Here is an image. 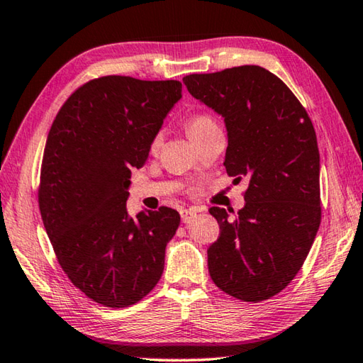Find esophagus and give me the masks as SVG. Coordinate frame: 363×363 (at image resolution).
Wrapping results in <instances>:
<instances>
[{"label": "esophagus", "mask_w": 363, "mask_h": 363, "mask_svg": "<svg viewBox=\"0 0 363 363\" xmlns=\"http://www.w3.org/2000/svg\"><path fill=\"white\" fill-rule=\"evenodd\" d=\"M195 216H196V211H194V209H182L181 211L182 223H190L191 220L195 218Z\"/></svg>", "instance_id": "34e87169"}]
</instances>
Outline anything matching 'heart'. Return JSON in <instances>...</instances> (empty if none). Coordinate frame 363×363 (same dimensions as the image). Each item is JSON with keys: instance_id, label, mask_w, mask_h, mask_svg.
Returning a JSON list of instances; mask_svg holds the SVG:
<instances>
[{"instance_id": "1", "label": "heart", "mask_w": 363, "mask_h": 363, "mask_svg": "<svg viewBox=\"0 0 363 363\" xmlns=\"http://www.w3.org/2000/svg\"><path fill=\"white\" fill-rule=\"evenodd\" d=\"M217 127L218 125L216 123V119L209 115H195V116H191L189 121V133L191 138H195V137H198V135H201L208 130L217 129ZM160 145H162V133L159 132L152 137L149 149H151V152H155L160 147Z\"/></svg>"}]
</instances>
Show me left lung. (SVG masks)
Segmentation results:
<instances>
[{"mask_svg":"<svg viewBox=\"0 0 363 363\" xmlns=\"http://www.w3.org/2000/svg\"><path fill=\"white\" fill-rule=\"evenodd\" d=\"M225 121L226 173L248 177L236 217L211 208L220 236L208 248L212 281L244 302L271 299L301 271L321 223L315 127L279 77L239 66L182 78Z\"/></svg>","mask_w":363,"mask_h":363,"instance_id":"8db88e82","label":"left lung"}]
</instances>
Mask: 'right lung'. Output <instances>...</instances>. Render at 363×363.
Wrapping results in <instances>:
<instances>
[{
    "label": "right lung",
    "instance_id": "add662e5",
    "mask_svg": "<svg viewBox=\"0 0 363 363\" xmlns=\"http://www.w3.org/2000/svg\"><path fill=\"white\" fill-rule=\"evenodd\" d=\"M176 80L108 75L84 83L56 115L40 169L39 209L62 271L89 299L137 303L165 266L181 217L172 208L127 212L132 168H141L168 111Z\"/></svg>",
    "mask_w": 363,
    "mask_h": 363
}]
</instances>
